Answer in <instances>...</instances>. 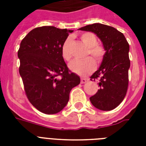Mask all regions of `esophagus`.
Listing matches in <instances>:
<instances>
[{
    "instance_id": "esophagus-1",
    "label": "esophagus",
    "mask_w": 146,
    "mask_h": 146,
    "mask_svg": "<svg viewBox=\"0 0 146 146\" xmlns=\"http://www.w3.org/2000/svg\"><path fill=\"white\" fill-rule=\"evenodd\" d=\"M88 81H89V80L86 78H81V83H86Z\"/></svg>"
}]
</instances>
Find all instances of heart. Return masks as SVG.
I'll list each match as a JSON object with an SVG mask.
<instances>
[{"instance_id":"obj_1","label":"heart","mask_w":146,"mask_h":146,"mask_svg":"<svg viewBox=\"0 0 146 146\" xmlns=\"http://www.w3.org/2000/svg\"><path fill=\"white\" fill-rule=\"evenodd\" d=\"M82 43L87 47L86 57L92 56L96 61L101 63L105 55V48L102 44L98 43L97 38L93 33H84L80 36ZM70 37L64 41L61 47V55L66 61H70L72 58ZM92 57H87L83 60H73L71 62L69 67L73 73L80 76H87L91 73L96 68V62Z\"/></svg>"}]
</instances>
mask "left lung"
I'll list each match as a JSON object with an SVG mask.
<instances>
[{
  "label": "left lung",
  "instance_id": "left-lung-1",
  "mask_svg": "<svg viewBox=\"0 0 146 146\" xmlns=\"http://www.w3.org/2000/svg\"><path fill=\"white\" fill-rule=\"evenodd\" d=\"M80 30L96 33L106 50L102 65L90 77L92 81H99V89L90 97V102L102 111L113 110L122 102L128 89L129 44L123 34L112 26L94 23Z\"/></svg>",
  "mask_w": 146,
  "mask_h": 146
}]
</instances>
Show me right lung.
<instances>
[{
	"mask_svg": "<svg viewBox=\"0 0 146 146\" xmlns=\"http://www.w3.org/2000/svg\"><path fill=\"white\" fill-rule=\"evenodd\" d=\"M72 30L54 26L34 29L22 40L18 50L19 72L29 102L46 114L66 106L70 92L80 83L61 55V47Z\"/></svg>",
	"mask_w": 146,
	"mask_h": 146,
	"instance_id": "add662e5",
	"label": "right lung"
}]
</instances>
